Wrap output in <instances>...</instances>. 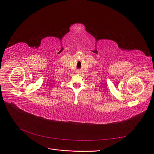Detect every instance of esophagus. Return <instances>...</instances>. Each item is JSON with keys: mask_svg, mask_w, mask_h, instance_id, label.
Returning a JSON list of instances; mask_svg holds the SVG:
<instances>
[{"mask_svg": "<svg viewBox=\"0 0 154 154\" xmlns=\"http://www.w3.org/2000/svg\"><path fill=\"white\" fill-rule=\"evenodd\" d=\"M76 72H77V73H80V72H81V71H80V70H77Z\"/></svg>", "mask_w": 154, "mask_h": 154, "instance_id": "34e87169", "label": "esophagus"}]
</instances>
